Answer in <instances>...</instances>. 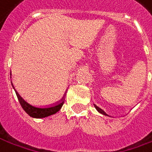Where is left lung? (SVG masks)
Instances as JSON below:
<instances>
[{
	"label": "left lung",
	"mask_w": 152,
	"mask_h": 152,
	"mask_svg": "<svg viewBox=\"0 0 152 152\" xmlns=\"http://www.w3.org/2000/svg\"><path fill=\"white\" fill-rule=\"evenodd\" d=\"M95 107L97 108V111H98V112L101 113H102V114H105V112H104L103 110H102V109H101L100 107H97V106H96V105H95Z\"/></svg>",
	"instance_id": "1"
}]
</instances>
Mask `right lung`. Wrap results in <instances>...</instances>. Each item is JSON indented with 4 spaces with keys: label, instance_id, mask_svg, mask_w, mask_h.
<instances>
[{
    "label": "right lung",
    "instance_id": "obj_1",
    "mask_svg": "<svg viewBox=\"0 0 152 152\" xmlns=\"http://www.w3.org/2000/svg\"><path fill=\"white\" fill-rule=\"evenodd\" d=\"M16 94H17L19 102H20L22 107L23 108L24 111L27 113L29 116L36 118H45V117H48V116L56 113L61 108L63 103H64V100H65V98H64L65 96H64L60 102H58L56 104H53L48 107H38L33 106V105L29 104L28 102H26L23 98L19 95L18 92H16Z\"/></svg>",
    "mask_w": 152,
    "mask_h": 152
}]
</instances>
